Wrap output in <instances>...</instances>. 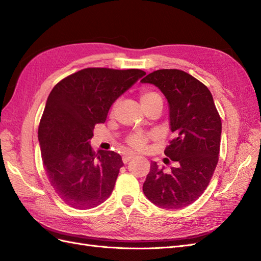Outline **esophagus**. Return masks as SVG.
Returning <instances> with one entry per match:
<instances>
[{"mask_svg": "<svg viewBox=\"0 0 261 261\" xmlns=\"http://www.w3.org/2000/svg\"><path fill=\"white\" fill-rule=\"evenodd\" d=\"M133 158H135V154L134 153H126L124 156H123V162L124 163H127L128 161H130Z\"/></svg>", "mask_w": 261, "mask_h": 261, "instance_id": "esophagus-1", "label": "esophagus"}]
</instances>
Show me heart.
Wrapping results in <instances>:
<instances>
[{
	"mask_svg": "<svg viewBox=\"0 0 261 261\" xmlns=\"http://www.w3.org/2000/svg\"><path fill=\"white\" fill-rule=\"evenodd\" d=\"M155 101H162V98L158 92L153 90H148V89L140 92V102L141 105H143V107L152 103V102H155ZM148 139H149V136L146 135V134L136 133V134H133V135H130L127 138V144L129 145V147L134 149L143 150L147 145Z\"/></svg>",
	"mask_w": 261,
	"mask_h": 261,
	"instance_id": "b5f03b06",
	"label": "heart"
}]
</instances>
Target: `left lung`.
Instances as JSON below:
<instances>
[{"label": "left lung", "mask_w": 261, "mask_h": 261, "mask_svg": "<svg viewBox=\"0 0 261 261\" xmlns=\"http://www.w3.org/2000/svg\"><path fill=\"white\" fill-rule=\"evenodd\" d=\"M158 87L168 100L174 138L164 153L176 162L163 172L156 162L143 186L147 198L162 209H181L206 191L219 160L222 123L209 89L179 69H159L140 81Z\"/></svg>", "instance_id": "1"}]
</instances>
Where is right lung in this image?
Here are the masks:
<instances>
[{
	"mask_svg": "<svg viewBox=\"0 0 261 261\" xmlns=\"http://www.w3.org/2000/svg\"><path fill=\"white\" fill-rule=\"evenodd\" d=\"M146 75L141 69L89 67L54 86L38 129L46 175L60 198L76 209L108 199L124 163L114 151L94 152V125L105 123L115 100Z\"/></svg>",
	"mask_w": 261,
	"mask_h": 261,
	"instance_id": "1",
	"label": "right lung"
}]
</instances>
